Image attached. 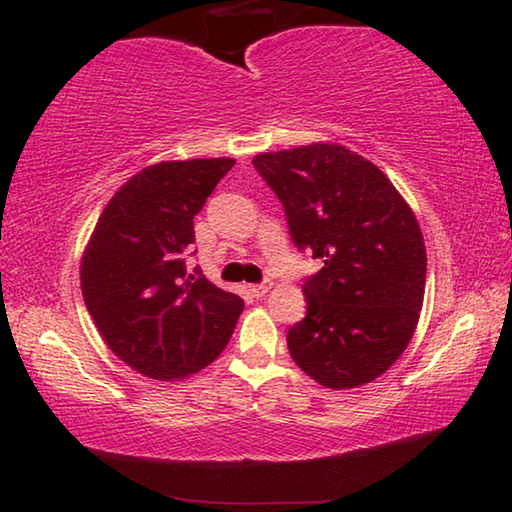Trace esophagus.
Instances as JSON below:
<instances>
[{"mask_svg":"<svg viewBox=\"0 0 512 512\" xmlns=\"http://www.w3.org/2000/svg\"><path fill=\"white\" fill-rule=\"evenodd\" d=\"M271 287H273V282L271 280H264V282H259V284H250L248 291L253 293L255 298H262V296H266L268 291H271Z\"/></svg>","mask_w":512,"mask_h":512,"instance_id":"esophagus-1","label":"esophagus"}]
</instances>
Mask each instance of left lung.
Wrapping results in <instances>:
<instances>
[{
  "instance_id": "left-lung-1",
  "label": "left lung",
  "mask_w": 512,
  "mask_h": 512,
  "mask_svg": "<svg viewBox=\"0 0 512 512\" xmlns=\"http://www.w3.org/2000/svg\"><path fill=\"white\" fill-rule=\"evenodd\" d=\"M284 205L298 250L323 259L302 291L307 316L287 334L291 359L334 391L377 379L418 325L427 250L411 207L375 164L339 144L255 155Z\"/></svg>"
}]
</instances>
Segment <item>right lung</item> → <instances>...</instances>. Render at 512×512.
I'll return each mask as SVG.
<instances>
[{
    "instance_id": "1",
    "label": "right lung",
    "mask_w": 512,
    "mask_h": 512,
    "mask_svg": "<svg viewBox=\"0 0 512 512\" xmlns=\"http://www.w3.org/2000/svg\"><path fill=\"white\" fill-rule=\"evenodd\" d=\"M235 167L230 158L160 162L119 187L101 212L81 262V289L103 341L133 370L185 379L228 345L244 300L185 257L194 216Z\"/></svg>"
}]
</instances>
